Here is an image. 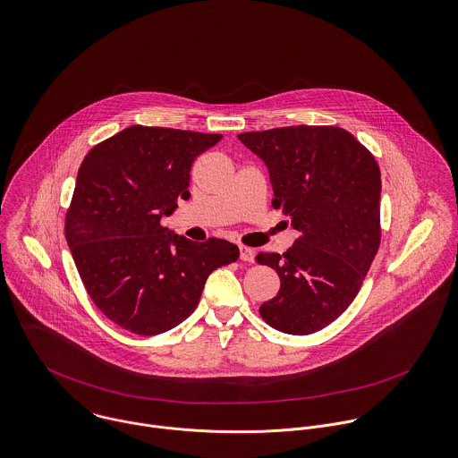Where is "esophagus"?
Masks as SVG:
<instances>
[{
  "label": "esophagus",
  "mask_w": 458,
  "mask_h": 458,
  "mask_svg": "<svg viewBox=\"0 0 458 458\" xmlns=\"http://www.w3.org/2000/svg\"><path fill=\"white\" fill-rule=\"evenodd\" d=\"M241 260L244 262H255V251L251 248H246V246H241Z\"/></svg>",
  "instance_id": "esophagus-1"
}]
</instances>
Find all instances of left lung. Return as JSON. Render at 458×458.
I'll return each instance as SVG.
<instances>
[{
    "label": "left lung",
    "mask_w": 458,
    "mask_h": 458,
    "mask_svg": "<svg viewBox=\"0 0 458 458\" xmlns=\"http://www.w3.org/2000/svg\"><path fill=\"white\" fill-rule=\"evenodd\" d=\"M239 140L269 170L279 208L301 233L286 253H260L276 269L277 295L262 318L288 335H311L358 295L380 244V170L345 129L292 125Z\"/></svg>",
    "instance_id": "8db88e82"
}]
</instances>
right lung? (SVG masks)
Returning a JSON list of instances; mask_svg holds the SVG:
<instances>
[{
	"label": "right lung",
	"instance_id": "right-lung-1",
	"mask_svg": "<svg viewBox=\"0 0 458 458\" xmlns=\"http://www.w3.org/2000/svg\"><path fill=\"white\" fill-rule=\"evenodd\" d=\"M223 136L132 125L95 145L81 168L65 237L97 308L120 327L154 336L198 306L208 275L239 259L223 239L192 242L165 228L189 199L192 161Z\"/></svg>",
	"mask_w": 458,
	"mask_h": 458
}]
</instances>
